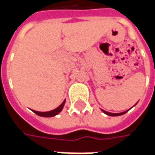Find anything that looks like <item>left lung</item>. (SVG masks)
<instances>
[{"mask_svg":"<svg viewBox=\"0 0 155 155\" xmlns=\"http://www.w3.org/2000/svg\"><path fill=\"white\" fill-rule=\"evenodd\" d=\"M102 111L105 113L106 115H108V116H121V115H123V114H125L127 111H125V112H122V113H110V112H107V111H105V110H102Z\"/></svg>","mask_w":155,"mask_h":155,"instance_id":"obj_1","label":"left lung"}]
</instances>
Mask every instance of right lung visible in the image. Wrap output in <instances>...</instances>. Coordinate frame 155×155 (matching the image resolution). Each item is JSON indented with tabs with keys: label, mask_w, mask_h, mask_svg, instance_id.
Segmentation results:
<instances>
[{
	"label": "right lung",
	"mask_w": 155,
	"mask_h": 155,
	"mask_svg": "<svg viewBox=\"0 0 155 155\" xmlns=\"http://www.w3.org/2000/svg\"><path fill=\"white\" fill-rule=\"evenodd\" d=\"M64 105V101L62 104H60L57 109H55V110L48 111V112H39V111L33 110V112H34L36 115H38V116H43V117H51V116H56V115H58V114L62 110Z\"/></svg>",
	"instance_id": "add662e5"
}]
</instances>
